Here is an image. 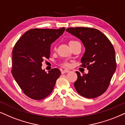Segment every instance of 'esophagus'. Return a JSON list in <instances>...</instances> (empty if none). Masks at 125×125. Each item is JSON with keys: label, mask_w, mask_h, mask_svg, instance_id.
<instances>
[{"label": "esophagus", "mask_w": 125, "mask_h": 125, "mask_svg": "<svg viewBox=\"0 0 125 125\" xmlns=\"http://www.w3.org/2000/svg\"><path fill=\"white\" fill-rule=\"evenodd\" d=\"M69 72H70V71H69V70H63L61 71V73L62 74H64V73H68Z\"/></svg>", "instance_id": "obj_1"}]
</instances>
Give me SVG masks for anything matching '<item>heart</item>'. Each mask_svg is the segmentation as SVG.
Returning a JSON list of instances; mask_svg holds the SVG:
<instances>
[{
	"instance_id": "heart-1",
	"label": "heart",
	"mask_w": 125,
	"mask_h": 125,
	"mask_svg": "<svg viewBox=\"0 0 125 125\" xmlns=\"http://www.w3.org/2000/svg\"><path fill=\"white\" fill-rule=\"evenodd\" d=\"M74 42V41H71V42ZM62 65L63 66V67H69V66H70V64H69V63L67 62L64 61L62 63Z\"/></svg>"
}]
</instances>
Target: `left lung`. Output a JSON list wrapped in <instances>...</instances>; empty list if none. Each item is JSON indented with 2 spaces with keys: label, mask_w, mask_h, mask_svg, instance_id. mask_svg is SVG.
Segmentation results:
<instances>
[{
  "label": "left lung",
  "mask_w": 125,
  "mask_h": 125,
  "mask_svg": "<svg viewBox=\"0 0 125 125\" xmlns=\"http://www.w3.org/2000/svg\"><path fill=\"white\" fill-rule=\"evenodd\" d=\"M81 40L85 51L81 58L82 67L88 74L76 72L74 87L80 95L95 98L105 92L116 68L115 50L109 39L99 30L92 28H69L66 30Z\"/></svg>",
  "instance_id": "obj_1"
}]
</instances>
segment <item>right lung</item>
Segmentation results:
<instances>
[{
  "mask_svg": "<svg viewBox=\"0 0 125 125\" xmlns=\"http://www.w3.org/2000/svg\"><path fill=\"white\" fill-rule=\"evenodd\" d=\"M64 31V28L30 29L14 45L12 76L25 94L31 99H44L53 91L61 71L55 68L47 73L42 70V62L44 59L50 58L51 44Z\"/></svg>",
  "mask_w": 125,
  "mask_h": 125,
  "instance_id": "obj_1",
  "label": "right lung"
}]
</instances>
